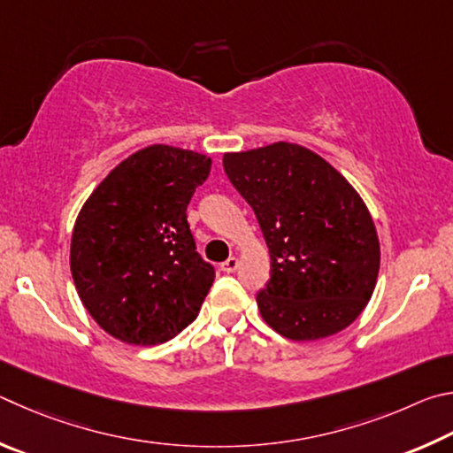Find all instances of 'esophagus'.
Returning a JSON list of instances; mask_svg holds the SVG:
<instances>
[{
  "label": "esophagus",
  "instance_id": "34e87169",
  "mask_svg": "<svg viewBox=\"0 0 453 453\" xmlns=\"http://www.w3.org/2000/svg\"><path fill=\"white\" fill-rule=\"evenodd\" d=\"M236 268H239V258H236V257H231L228 260H225V263H222V271L228 273V274L234 273Z\"/></svg>",
  "mask_w": 453,
  "mask_h": 453
}]
</instances>
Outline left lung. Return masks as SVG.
Instances as JSON below:
<instances>
[{
    "label": "left lung",
    "mask_w": 453,
    "mask_h": 453,
    "mask_svg": "<svg viewBox=\"0 0 453 453\" xmlns=\"http://www.w3.org/2000/svg\"><path fill=\"white\" fill-rule=\"evenodd\" d=\"M222 165L271 252V280L257 295L265 322L296 342L350 326L380 271L374 220L356 188L295 142L226 153Z\"/></svg>",
    "instance_id": "1"
}]
</instances>
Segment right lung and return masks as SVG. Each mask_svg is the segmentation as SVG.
<instances>
[{
	"mask_svg": "<svg viewBox=\"0 0 453 453\" xmlns=\"http://www.w3.org/2000/svg\"><path fill=\"white\" fill-rule=\"evenodd\" d=\"M211 157L150 145L87 198L71 236V276L87 312L117 340L161 344L196 319L214 280L187 222Z\"/></svg>",
	"mask_w": 453,
	"mask_h": 453,
	"instance_id": "obj_1",
	"label": "right lung"
}]
</instances>
